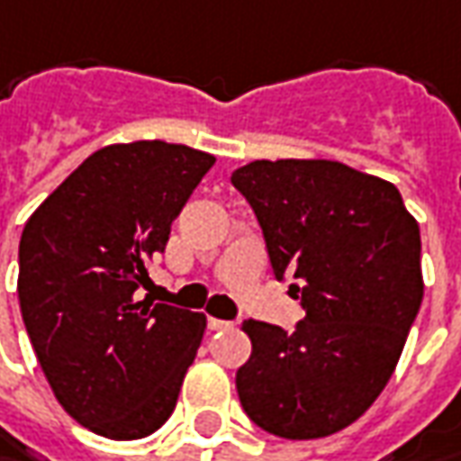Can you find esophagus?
<instances>
[{"mask_svg": "<svg viewBox=\"0 0 461 461\" xmlns=\"http://www.w3.org/2000/svg\"><path fill=\"white\" fill-rule=\"evenodd\" d=\"M227 328H231V322L219 320V317H209V330H227Z\"/></svg>", "mask_w": 461, "mask_h": 461, "instance_id": "1", "label": "esophagus"}]
</instances>
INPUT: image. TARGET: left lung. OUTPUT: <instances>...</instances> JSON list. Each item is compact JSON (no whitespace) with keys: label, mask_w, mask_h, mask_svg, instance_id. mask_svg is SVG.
Instances as JSON below:
<instances>
[{"label":"left lung","mask_w":461,"mask_h":461,"mask_svg":"<svg viewBox=\"0 0 461 461\" xmlns=\"http://www.w3.org/2000/svg\"><path fill=\"white\" fill-rule=\"evenodd\" d=\"M263 227L276 278H296V330L248 320L237 394L281 438H322L387 387L423 302L420 230L400 191L332 159H255L231 175Z\"/></svg>","instance_id":"obj_1"}]
</instances>
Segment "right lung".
<instances>
[{"label":"right lung","instance_id":"right-lung-1","mask_svg":"<svg viewBox=\"0 0 461 461\" xmlns=\"http://www.w3.org/2000/svg\"><path fill=\"white\" fill-rule=\"evenodd\" d=\"M216 157L167 141L90 154L32 211L17 296L50 390L113 441L144 438L175 411L206 314L139 299L149 260Z\"/></svg>","mask_w":461,"mask_h":461}]
</instances>
